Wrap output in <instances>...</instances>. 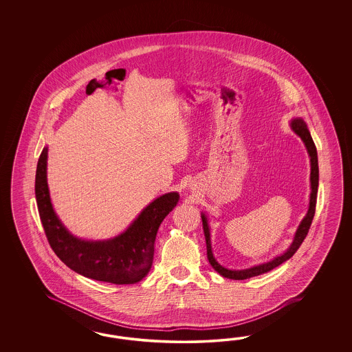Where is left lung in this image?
<instances>
[{
  "label": "left lung",
  "instance_id": "1",
  "mask_svg": "<svg viewBox=\"0 0 352 352\" xmlns=\"http://www.w3.org/2000/svg\"><path fill=\"white\" fill-rule=\"evenodd\" d=\"M290 126L293 129V131L300 137L303 140L307 152L309 155V160H311V195H309V212L306 214V217L303 218V221L299 224L298 230L294 236V240L292 243V245L289 246L288 250L281 254V256H276L275 259L267 262V263H262L258 266L250 267L246 270H227L224 267L221 266L215 258L213 256V252H212V244H210V232H209V224L206 221L205 214H201V219H203V228L204 234H205V240H206V252H208V259L209 263L212 265L214 270L227 278H234V280H245V278H250V277L258 276L262 274H266L268 271L274 270L275 267L280 266L281 263H284L285 261H288L289 258L294 256V253L298 250L299 246L303 243V240L306 239V236L309 234V227L312 223L314 215H315V208H316V199H318V187H319V164H318V152H316V146L312 140V137L309 134V129L306 122L302 118H294L290 124Z\"/></svg>",
  "mask_w": 352,
  "mask_h": 352
}]
</instances>
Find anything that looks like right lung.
<instances>
[{"label": "right lung", "mask_w": 352, "mask_h": 352, "mask_svg": "<svg viewBox=\"0 0 352 352\" xmlns=\"http://www.w3.org/2000/svg\"><path fill=\"white\" fill-rule=\"evenodd\" d=\"M47 148L40 155L34 192L43 231L54 253L65 266L82 276L112 284H134L148 274L155 240L164 218L179 200L177 192L165 193L142 210L128 230L104 241H86L69 234L50 201L46 181Z\"/></svg>", "instance_id": "obj_1"}]
</instances>
